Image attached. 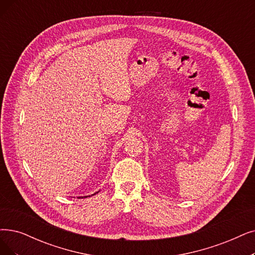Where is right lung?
I'll return each instance as SVG.
<instances>
[{
    "mask_svg": "<svg viewBox=\"0 0 255 255\" xmlns=\"http://www.w3.org/2000/svg\"><path fill=\"white\" fill-rule=\"evenodd\" d=\"M85 198H86V197H85Z\"/></svg>",
    "mask_w": 255,
    "mask_h": 255,
    "instance_id": "obj_1",
    "label": "right lung"
}]
</instances>
